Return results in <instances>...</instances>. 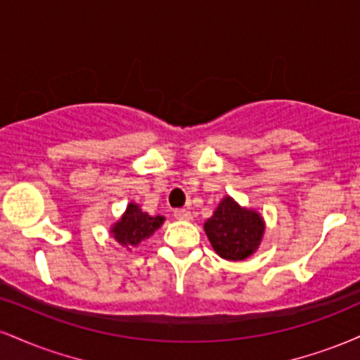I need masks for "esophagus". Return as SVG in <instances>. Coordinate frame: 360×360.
<instances>
[{
	"label": "esophagus",
	"instance_id": "1",
	"mask_svg": "<svg viewBox=\"0 0 360 360\" xmlns=\"http://www.w3.org/2000/svg\"><path fill=\"white\" fill-rule=\"evenodd\" d=\"M174 217L177 218V220H191L193 214H191V212H188V210H176Z\"/></svg>",
	"mask_w": 360,
	"mask_h": 360
}]
</instances>
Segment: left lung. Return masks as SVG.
I'll list each match as a JSON object with an SVG mask.
<instances>
[{"mask_svg":"<svg viewBox=\"0 0 360 360\" xmlns=\"http://www.w3.org/2000/svg\"><path fill=\"white\" fill-rule=\"evenodd\" d=\"M264 220L257 212L242 208L233 198L225 196L205 223V232L218 255L226 260H243L259 249Z\"/></svg>","mask_w":360,"mask_h":360,"instance_id":"8db88e82","label":"left lung"}]
</instances>
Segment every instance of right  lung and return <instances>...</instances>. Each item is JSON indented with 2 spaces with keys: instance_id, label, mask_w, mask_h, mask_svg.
I'll return each instance as SVG.
<instances>
[{
  "instance_id": "obj_1",
  "label": "right lung",
  "mask_w": 360,
  "mask_h": 360,
  "mask_svg": "<svg viewBox=\"0 0 360 360\" xmlns=\"http://www.w3.org/2000/svg\"><path fill=\"white\" fill-rule=\"evenodd\" d=\"M166 218L157 214V217H150V214L142 212L137 203H128L125 213L122 218L111 226V235L120 245L127 247H137L140 242L146 240L152 233L162 225Z\"/></svg>"
}]
</instances>
